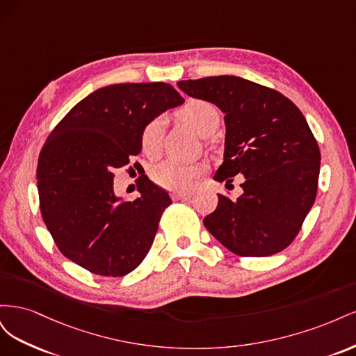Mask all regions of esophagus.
Segmentation results:
<instances>
[{
    "label": "esophagus",
    "instance_id": "1",
    "mask_svg": "<svg viewBox=\"0 0 356 356\" xmlns=\"http://www.w3.org/2000/svg\"><path fill=\"white\" fill-rule=\"evenodd\" d=\"M170 196L174 200H181V199L191 197V193L190 191H172Z\"/></svg>",
    "mask_w": 356,
    "mask_h": 356
}]
</instances>
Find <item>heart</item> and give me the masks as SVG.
Listing matches in <instances>:
<instances>
[{
    "label": "heart",
    "mask_w": 356,
    "mask_h": 356,
    "mask_svg": "<svg viewBox=\"0 0 356 356\" xmlns=\"http://www.w3.org/2000/svg\"><path fill=\"white\" fill-rule=\"evenodd\" d=\"M178 117L193 132L203 136L215 131L220 123V113L217 106L208 101L193 99L184 108H181ZM165 122L163 118H154L149 122L143 132V149L147 156H157L161 149ZM202 174V169L196 165H186L181 161L168 160L153 169V179L156 184L168 190H188L195 186L196 179Z\"/></svg>",
    "instance_id": "heart-1"
}]
</instances>
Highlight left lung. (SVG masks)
<instances>
[{
    "mask_svg": "<svg viewBox=\"0 0 356 356\" xmlns=\"http://www.w3.org/2000/svg\"><path fill=\"white\" fill-rule=\"evenodd\" d=\"M224 113V159L213 179L242 174L238 200L218 195L204 227L232 252L268 257L294 241L318 190L321 153L305 115L282 93L236 75L178 81Z\"/></svg>",
    "mask_w": 356,
    "mask_h": 356,
    "instance_id": "8db88e82",
    "label": "left lung"
}]
</instances>
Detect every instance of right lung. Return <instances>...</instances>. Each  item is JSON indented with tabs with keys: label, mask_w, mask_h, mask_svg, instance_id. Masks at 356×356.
Segmentation results:
<instances>
[{
	"label": "right lung",
	"mask_w": 356,
	"mask_h": 356,
	"mask_svg": "<svg viewBox=\"0 0 356 356\" xmlns=\"http://www.w3.org/2000/svg\"><path fill=\"white\" fill-rule=\"evenodd\" d=\"M184 98L168 83L105 86L74 105L53 129L37 166L40 209L68 260L101 276H124L143 263L172 203L147 177L139 197L114 193V170L143 149L144 127Z\"/></svg>",
	"instance_id": "right-lung-1"
}]
</instances>
